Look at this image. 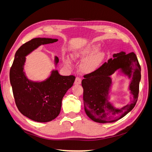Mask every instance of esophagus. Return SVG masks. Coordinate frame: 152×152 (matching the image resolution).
I'll return each instance as SVG.
<instances>
[{
  "instance_id": "34e87169",
  "label": "esophagus",
  "mask_w": 152,
  "mask_h": 152,
  "mask_svg": "<svg viewBox=\"0 0 152 152\" xmlns=\"http://www.w3.org/2000/svg\"><path fill=\"white\" fill-rule=\"evenodd\" d=\"M81 82H82V80L79 77H77L75 79V85H79L81 84Z\"/></svg>"
}]
</instances>
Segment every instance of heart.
Returning a JSON list of instances; mask_svg holds the SVG:
<instances>
[{"mask_svg": "<svg viewBox=\"0 0 152 152\" xmlns=\"http://www.w3.org/2000/svg\"><path fill=\"white\" fill-rule=\"evenodd\" d=\"M100 45L99 44H90L76 50L72 54V58L77 60L82 61L80 69L82 72L89 73L94 72L99 67L103 61L105 54L103 51H99ZM65 62L68 66L71 65L69 59H65Z\"/></svg>", "mask_w": 152, "mask_h": 152, "instance_id": "heart-1", "label": "heart"}]
</instances>
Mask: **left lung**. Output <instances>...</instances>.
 I'll return each instance as SVG.
<instances>
[{
    "instance_id": "8db88e82",
    "label": "left lung",
    "mask_w": 152,
    "mask_h": 152,
    "mask_svg": "<svg viewBox=\"0 0 152 152\" xmlns=\"http://www.w3.org/2000/svg\"><path fill=\"white\" fill-rule=\"evenodd\" d=\"M113 57L94 72L85 75L82 81L86 113L96 122L111 123L122 118L134 108L138 98L141 67L136 54L121 51ZM117 70L131 79L129 89L133 99L130 105L121 109L114 107L108 101L112 85L110 76Z\"/></svg>"
}]
</instances>
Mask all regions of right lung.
<instances>
[{"label":"right lung","instance_id":"1","mask_svg":"<svg viewBox=\"0 0 152 152\" xmlns=\"http://www.w3.org/2000/svg\"><path fill=\"white\" fill-rule=\"evenodd\" d=\"M58 40L35 38L23 44L16 51L10 69V82L17 108L23 115L35 122H48L58 116L62 99L75 79V76H63L57 70H53L48 79L35 82L28 79L24 72L27 55L41 45ZM58 62V58L55 56V66Z\"/></svg>","mask_w":152,"mask_h":152}]
</instances>
